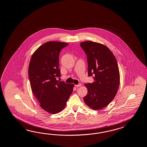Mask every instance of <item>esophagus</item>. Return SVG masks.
Returning <instances> with one entry per match:
<instances>
[{"mask_svg": "<svg viewBox=\"0 0 147 147\" xmlns=\"http://www.w3.org/2000/svg\"><path fill=\"white\" fill-rule=\"evenodd\" d=\"M76 87H80V86H82V84H79L78 85H75Z\"/></svg>", "mask_w": 147, "mask_h": 147, "instance_id": "1", "label": "esophagus"}]
</instances>
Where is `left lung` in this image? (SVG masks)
<instances>
[{
  "label": "left lung",
  "mask_w": 147,
  "mask_h": 147,
  "mask_svg": "<svg viewBox=\"0 0 147 147\" xmlns=\"http://www.w3.org/2000/svg\"><path fill=\"white\" fill-rule=\"evenodd\" d=\"M88 62L89 76L94 82L85 84L88 90L84 100L94 110L104 108L111 102L119 87L120 75L116 58L106 45L91 41L80 43Z\"/></svg>",
  "instance_id": "obj_1"
}]
</instances>
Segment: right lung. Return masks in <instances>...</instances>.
<instances>
[{
  "mask_svg": "<svg viewBox=\"0 0 147 147\" xmlns=\"http://www.w3.org/2000/svg\"><path fill=\"white\" fill-rule=\"evenodd\" d=\"M68 43L50 41L41 45L32 55L28 76L33 94L46 112L56 114L65 109L74 87L73 84L57 80L60 77L59 53Z\"/></svg>",
  "mask_w": 147,
  "mask_h": 147,
  "instance_id": "1",
  "label": "right lung"
}]
</instances>
